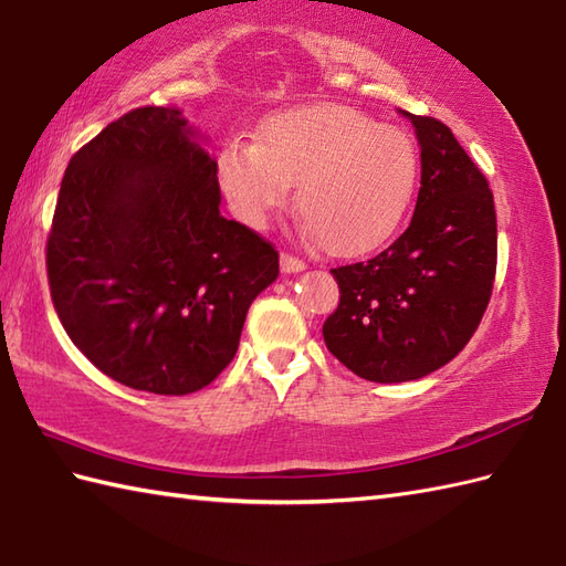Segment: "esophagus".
I'll return each mask as SVG.
<instances>
[{
    "label": "esophagus",
    "instance_id": "34e87169",
    "mask_svg": "<svg viewBox=\"0 0 566 566\" xmlns=\"http://www.w3.org/2000/svg\"><path fill=\"white\" fill-rule=\"evenodd\" d=\"M280 264H282V272H284V274H292V272H302V270H306V262H304V260H298L296 255H292V252H282Z\"/></svg>",
    "mask_w": 566,
    "mask_h": 566
}]
</instances>
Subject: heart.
<instances>
[{"label": "heart", "instance_id": "b5f03b06", "mask_svg": "<svg viewBox=\"0 0 566 566\" xmlns=\"http://www.w3.org/2000/svg\"><path fill=\"white\" fill-rule=\"evenodd\" d=\"M418 177L411 136L340 104L274 114L255 146L235 140L219 155L221 189L240 221L264 228L296 185V211L340 258L387 243L411 209Z\"/></svg>", "mask_w": 566, "mask_h": 566}]
</instances>
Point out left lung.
<instances>
[{"label":"left lung","instance_id":"obj_1","mask_svg":"<svg viewBox=\"0 0 566 566\" xmlns=\"http://www.w3.org/2000/svg\"><path fill=\"white\" fill-rule=\"evenodd\" d=\"M403 116L420 146L411 226L371 260L331 270L340 304L323 323L328 350L379 384L420 379L460 355L496 276V209L486 177L438 118Z\"/></svg>","mask_w":566,"mask_h":566}]
</instances>
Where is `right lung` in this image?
<instances>
[{
    "instance_id": "add662e5",
    "label": "right lung",
    "mask_w": 566,
    "mask_h": 566,
    "mask_svg": "<svg viewBox=\"0 0 566 566\" xmlns=\"http://www.w3.org/2000/svg\"><path fill=\"white\" fill-rule=\"evenodd\" d=\"M179 109L116 118L65 170L48 233L51 298L70 340L130 389L185 396L235 357L280 252L219 211V165Z\"/></svg>"
}]
</instances>
